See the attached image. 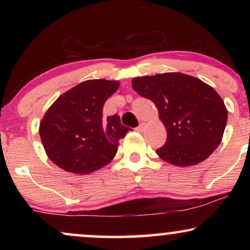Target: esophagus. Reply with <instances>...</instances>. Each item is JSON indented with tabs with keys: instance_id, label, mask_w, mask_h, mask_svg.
Instances as JSON below:
<instances>
[{
	"instance_id": "34e87169",
	"label": "esophagus",
	"mask_w": 250,
	"mask_h": 250,
	"mask_svg": "<svg viewBox=\"0 0 250 250\" xmlns=\"http://www.w3.org/2000/svg\"><path fill=\"white\" fill-rule=\"evenodd\" d=\"M143 128H145V124H143V123H140V125H139L138 127H136L135 129H136V131H138V132H142Z\"/></svg>"
}]
</instances>
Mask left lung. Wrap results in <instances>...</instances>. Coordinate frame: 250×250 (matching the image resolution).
I'll list each match as a JSON object with an SVG mask.
<instances>
[{
    "label": "left lung",
    "mask_w": 250,
    "mask_h": 250,
    "mask_svg": "<svg viewBox=\"0 0 250 250\" xmlns=\"http://www.w3.org/2000/svg\"><path fill=\"white\" fill-rule=\"evenodd\" d=\"M132 86L153 101L166 127L167 139L156 152L176 166H192L217 148L228 110L216 91L203 81L181 73L136 77Z\"/></svg>",
    "instance_id": "left-lung-1"
}]
</instances>
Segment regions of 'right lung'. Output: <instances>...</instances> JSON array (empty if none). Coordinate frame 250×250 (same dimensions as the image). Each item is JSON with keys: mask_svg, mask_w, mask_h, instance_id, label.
<instances>
[{"mask_svg": "<svg viewBox=\"0 0 250 250\" xmlns=\"http://www.w3.org/2000/svg\"><path fill=\"white\" fill-rule=\"evenodd\" d=\"M119 86L116 81L83 82L57 99L40 124L46 155L67 172L88 174L110 162L119 139L129 129L118 115L104 118V104Z\"/></svg>", "mask_w": 250, "mask_h": 250, "instance_id": "add662e5", "label": "right lung"}]
</instances>
